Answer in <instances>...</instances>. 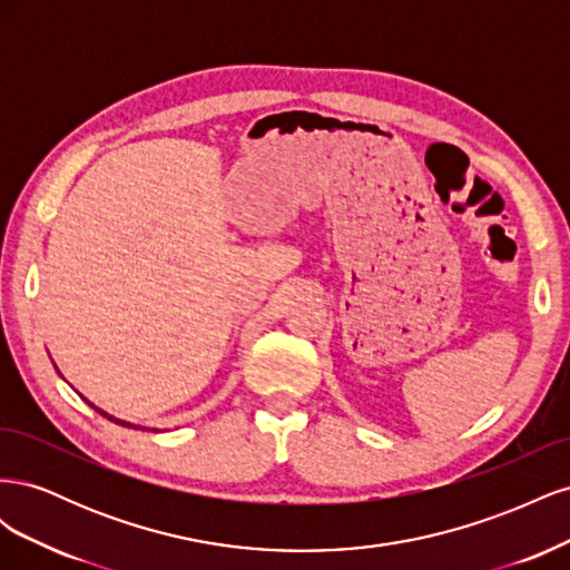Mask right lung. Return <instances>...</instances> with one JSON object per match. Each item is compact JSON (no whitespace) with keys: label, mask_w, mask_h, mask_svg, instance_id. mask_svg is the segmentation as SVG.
Returning <instances> with one entry per match:
<instances>
[{"label":"right lung","mask_w":570,"mask_h":570,"mask_svg":"<svg viewBox=\"0 0 570 570\" xmlns=\"http://www.w3.org/2000/svg\"><path fill=\"white\" fill-rule=\"evenodd\" d=\"M57 368V366H55ZM57 373H59V368H57ZM61 375V373H59ZM63 377V375H61ZM82 400H85V396H82ZM85 402H88V400H85ZM97 413H101V416H105V419H109V421H114L116 425H124V428H135V430H154V433H157V428H147V425H135V423H130V421H120V419H116V416H111V413H107V411H101L99 406H95L92 402H88Z\"/></svg>","instance_id":"add662e5"}]
</instances>
